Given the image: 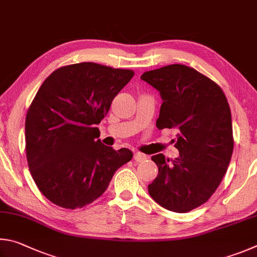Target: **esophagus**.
<instances>
[{
    "label": "esophagus",
    "instance_id": "34e87169",
    "mask_svg": "<svg viewBox=\"0 0 257 257\" xmlns=\"http://www.w3.org/2000/svg\"><path fill=\"white\" fill-rule=\"evenodd\" d=\"M148 159V157L145 154H141V152H136L134 154V160L137 161V163H143V161H146Z\"/></svg>",
    "mask_w": 257,
    "mask_h": 257
}]
</instances>
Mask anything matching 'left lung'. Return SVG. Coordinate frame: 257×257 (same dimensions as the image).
Instances as JSON below:
<instances>
[{"label": "left lung", "mask_w": 257, "mask_h": 257, "mask_svg": "<svg viewBox=\"0 0 257 257\" xmlns=\"http://www.w3.org/2000/svg\"><path fill=\"white\" fill-rule=\"evenodd\" d=\"M141 79L160 93L157 127L177 131L179 157H151L158 176L148 186L157 203L185 213L208 201L230 163L233 139L231 112L219 85L196 70L172 64L145 72Z\"/></svg>", "instance_id": "obj_1"}]
</instances>
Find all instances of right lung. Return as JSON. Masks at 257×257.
<instances>
[{"label":"right lung","mask_w":257,"mask_h":257,"mask_svg":"<svg viewBox=\"0 0 257 257\" xmlns=\"http://www.w3.org/2000/svg\"><path fill=\"white\" fill-rule=\"evenodd\" d=\"M133 75L84 62L60 67L39 88L26 117V152L36 185L54 204L73 210L92 203L132 159L126 148L102 145L96 126Z\"/></svg>","instance_id":"add662e5"}]
</instances>
